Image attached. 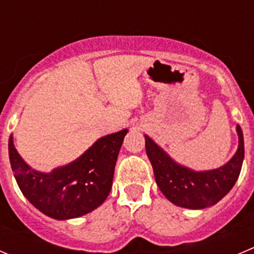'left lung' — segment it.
Listing matches in <instances>:
<instances>
[{
  "label": "left lung",
  "mask_w": 254,
  "mask_h": 254,
  "mask_svg": "<svg viewBox=\"0 0 254 254\" xmlns=\"http://www.w3.org/2000/svg\"><path fill=\"white\" fill-rule=\"evenodd\" d=\"M238 148L226 165L208 171H194L176 162L165 149L144 134L146 152L156 183L168 201L178 207L203 209L219 202L233 188L245 159L243 132L237 125Z\"/></svg>",
  "instance_id": "8db88e82"
}]
</instances>
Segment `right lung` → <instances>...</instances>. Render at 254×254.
<instances>
[{"instance_id": "add662e5", "label": "right lung", "mask_w": 254, "mask_h": 254, "mask_svg": "<svg viewBox=\"0 0 254 254\" xmlns=\"http://www.w3.org/2000/svg\"><path fill=\"white\" fill-rule=\"evenodd\" d=\"M128 129L98 138L68 165L41 172L27 165L17 152L13 136L8 154L16 182L31 204L53 219L77 218L95 211L112 188L113 173L123 138Z\"/></svg>"}]
</instances>
